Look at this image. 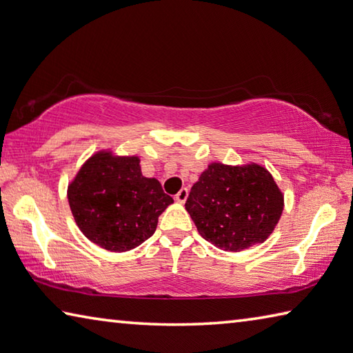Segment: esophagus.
I'll use <instances>...</instances> for the list:
<instances>
[{
    "label": "esophagus",
    "mask_w": 353,
    "mask_h": 353,
    "mask_svg": "<svg viewBox=\"0 0 353 353\" xmlns=\"http://www.w3.org/2000/svg\"><path fill=\"white\" fill-rule=\"evenodd\" d=\"M188 195H189V189L188 188H183L181 190L178 192V194L175 195V199L178 203H184L185 199H188Z\"/></svg>",
    "instance_id": "1"
}]
</instances>
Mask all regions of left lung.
Instances as JSON below:
<instances>
[{"mask_svg":"<svg viewBox=\"0 0 353 353\" xmlns=\"http://www.w3.org/2000/svg\"><path fill=\"white\" fill-rule=\"evenodd\" d=\"M284 199L274 178L258 164H210L185 201L196 229L216 248L239 252L268 239Z\"/></svg>","mask_w":353,"mask_h":353,"instance_id":"8db88e82","label":"left lung"}]
</instances>
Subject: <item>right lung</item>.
Masks as SVG:
<instances>
[{"label":"right lung","mask_w":353,"mask_h":353,"mask_svg":"<svg viewBox=\"0 0 353 353\" xmlns=\"http://www.w3.org/2000/svg\"><path fill=\"white\" fill-rule=\"evenodd\" d=\"M73 218L92 243L110 252L135 249L155 234L158 216L172 196L155 178H145L137 157L97 154L69 185Z\"/></svg>","instance_id":"add662e5"}]
</instances>
